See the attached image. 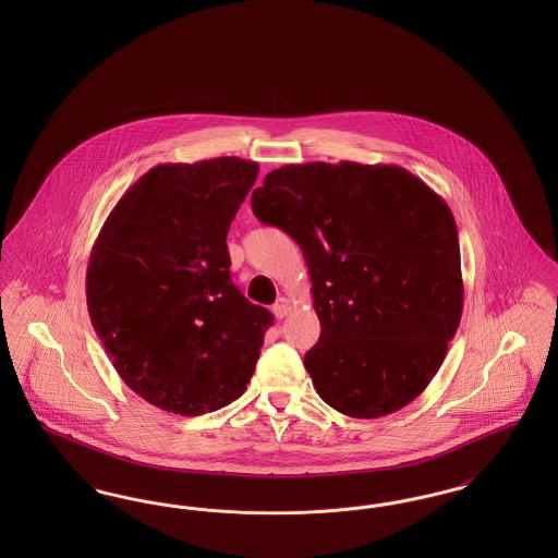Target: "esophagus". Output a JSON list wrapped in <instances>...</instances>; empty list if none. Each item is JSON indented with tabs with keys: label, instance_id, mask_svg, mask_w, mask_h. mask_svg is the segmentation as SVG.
<instances>
[{
	"label": "esophagus",
	"instance_id": "34e87169",
	"mask_svg": "<svg viewBox=\"0 0 558 558\" xmlns=\"http://www.w3.org/2000/svg\"><path fill=\"white\" fill-rule=\"evenodd\" d=\"M271 312H274V316H276V318H287V316L292 312V303L287 299V296H280V299L274 303Z\"/></svg>",
	"mask_w": 558,
	"mask_h": 558
}]
</instances>
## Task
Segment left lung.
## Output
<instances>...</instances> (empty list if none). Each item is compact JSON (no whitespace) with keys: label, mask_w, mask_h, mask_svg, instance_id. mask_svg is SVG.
Returning a JSON list of instances; mask_svg holds the SVG:
<instances>
[{"label":"left lung","mask_w":558,"mask_h":558,"mask_svg":"<svg viewBox=\"0 0 558 558\" xmlns=\"http://www.w3.org/2000/svg\"><path fill=\"white\" fill-rule=\"evenodd\" d=\"M251 205L303 251L322 326L303 364L319 398L353 418L418 398L464 303L446 201L398 165L341 160L274 169Z\"/></svg>","instance_id":"left-lung-1"}]
</instances>
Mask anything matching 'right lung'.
<instances>
[{"label": "right lung", "instance_id": "add662e5", "mask_svg": "<svg viewBox=\"0 0 558 558\" xmlns=\"http://www.w3.org/2000/svg\"><path fill=\"white\" fill-rule=\"evenodd\" d=\"M257 173L239 157L157 165L94 242V330L123 383L160 410L215 412L255 372L274 318L232 284L226 236Z\"/></svg>", "mask_w": 558, "mask_h": 558}]
</instances>
